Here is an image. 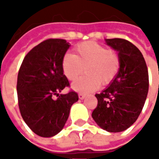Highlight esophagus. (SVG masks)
Instances as JSON below:
<instances>
[{
  "mask_svg": "<svg viewBox=\"0 0 159 159\" xmlns=\"http://www.w3.org/2000/svg\"><path fill=\"white\" fill-rule=\"evenodd\" d=\"M78 97H79L80 100H83V99L85 98V94H84V93H80L79 94H78Z\"/></svg>",
  "mask_w": 159,
  "mask_h": 159,
  "instance_id": "obj_1",
  "label": "esophagus"
}]
</instances>
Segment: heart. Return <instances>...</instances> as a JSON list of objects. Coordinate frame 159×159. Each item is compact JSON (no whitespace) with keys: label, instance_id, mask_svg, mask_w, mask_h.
I'll use <instances>...</instances> for the list:
<instances>
[{"label":"heart","instance_id":"heart-1","mask_svg":"<svg viewBox=\"0 0 159 159\" xmlns=\"http://www.w3.org/2000/svg\"><path fill=\"white\" fill-rule=\"evenodd\" d=\"M63 72L70 81L76 79L83 72L87 75L77 78L72 89L80 93L97 90L100 83L107 85L119 72L121 58L113 49L94 42L80 43L75 48V54L66 53L62 59Z\"/></svg>","mask_w":159,"mask_h":159}]
</instances>
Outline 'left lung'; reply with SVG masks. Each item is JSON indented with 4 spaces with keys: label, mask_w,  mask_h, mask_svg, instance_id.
<instances>
[{
    "label": "left lung",
    "mask_w": 159,
    "mask_h": 159,
    "mask_svg": "<svg viewBox=\"0 0 159 159\" xmlns=\"http://www.w3.org/2000/svg\"><path fill=\"white\" fill-rule=\"evenodd\" d=\"M121 58L119 72L110 86L96 93L98 104L92 117L108 132L129 128L143 109L149 89V76L142 53L133 43L122 38L107 39Z\"/></svg>",
    "instance_id": "1"
}]
</instances>
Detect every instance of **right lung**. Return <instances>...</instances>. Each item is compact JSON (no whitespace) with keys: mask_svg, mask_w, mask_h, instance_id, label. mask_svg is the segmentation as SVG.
<instances>
[{"mask_svg":"<svg viewBox=\"0 0 159 159\" xmlns=\"http://www.w3.org/2000/svg\"><path fill=\"white\" fill-rule=\"evenodd\" d=\"M69 47L64 39L45 40L26 54L19 68V111L26 124L39 136L52 137L59 133L68 119L70 107L78 100L73 90L59 94L70 87L61 66Z\"/></svg>","mask_w":159,"mask_h":159,"instance_id":"obj_1","label":"right lung"}]
</instances>
